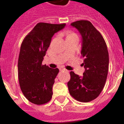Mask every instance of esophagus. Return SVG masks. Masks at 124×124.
<instances>
[{"mask_svg": "<svg viewBox=\"0 0 124 124\" xmlns=\"http://www.w3.org/2000/svg\"><path fill=\"white\" fill-rule=\"evenodd\" d=\"M59 70L61 71H63V70H66V69H65V68H63V67H60L59 68Z\"/></svg>", "mask_w": 124, "mask_h": 124, "instance_id": "obj_1", "label": "esophagus"}]
</instances>
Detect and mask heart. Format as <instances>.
<instances>
[{
	"instance_id": "b5f03b06",
	"label": "heart",
	"mask_w": 124,
	"mask_h": 124,
	"mask_svg": "<svg viewBox=\"0 0 124 124\" xmlns=\"http://www.w3.org/2000/svg\"><path fill=\"white\" fill-rule=\"evenodd\" d=\"M71 34H70V35H71Z\"/></svg>"
}]
</instances>
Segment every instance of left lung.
<instances>
[{"label": "left lung", "mask_w": 124, "mask_h": 124, "mask_svg": "<svg viewBox=\"0 0 124 124\" xmlns=\"http://www.w3.org/2000/svg\"><path fill=\"white\" fill-rule=\"evenodd\" d=\"M71 25L82 37L81 55L85 72L82 77L70 72L67 83L70 95L77 101L89 102L95 99L104 89L108 70V52L102 34L88 20H77Z\"/></svg>", "instance_id": "obj_1"}]
</instances>
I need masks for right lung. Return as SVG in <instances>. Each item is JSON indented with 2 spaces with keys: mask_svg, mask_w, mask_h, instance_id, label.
Returning <instances> with one entry per match:
<instances>
[{
  "mask_svg": "<svg viewBox=\"0 0 124 124\" xmlns=\"http://www.w3.org/2000/svg\"><path fill=\"white\" fill-rule=\"evenodd\" d=\"M65 26V23L39 22L21 44L18 60L19 85L24 96L33 104L42 105L52 99V87L59 70L42 65V61L52 37Z\"/></svg>",
  "mask_w": 124,
  "mask_h": 124,
  "instance_id": "1",
  "label": "right lung"
}]
</instances>
